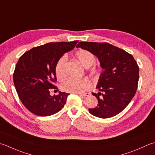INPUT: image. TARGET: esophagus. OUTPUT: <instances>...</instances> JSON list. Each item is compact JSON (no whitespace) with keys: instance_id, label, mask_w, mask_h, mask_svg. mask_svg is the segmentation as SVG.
Returning <instances> with one entry per match:
<instances>
[{"instance_id":"1","label":"esophagus","mask_w":155,"mask_h":155,"mask_svg":"<svg viewBox=\"0 0 155 155\" xmlns=\"http://www.w3.org/2000/svg\"><path fill=\"white\" fill-rule=\"evenodd\" d=\"M78 95H79L81 96H83V97H87V96H89L91 95L90 93H77Z\"/></svg>"}]
</instances>
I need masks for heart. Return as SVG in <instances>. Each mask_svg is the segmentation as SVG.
Wrapping results in <instances>:
<instances>
[{"label":"heart","mask_w":155,"mask_h":155,"mask_svg":"<svg viewBox=\"0 0 155 155\" xmlns=\"http://www.w3.org/2000/svg\"><path fill=\"white\" fill-rule=\"evenodd\" d=\"M75 56L84 67H89L94 63L95 57L93 53L87 50H79L75 53ZM66 58L65 56H62L58 60L55 66V73L58 79H62L65 77V64ZM98 68L94 66L91 68V72L95 74L98 71ZM92 84L87 78L76 79V78H68L62 84V90L65 92L72 93H83L91 89Z\"/></svg>","instance_id":"heart-1"}]
</instances>
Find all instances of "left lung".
<instances>
[{
    "label": "left lung",
    "mask_w": 155,
    "mask_h": 155,
    "mask_svg": "<svg viewBox=\"0 0 155 155\" xmlns=\"http://www.w3.org/2000/svg\"><path fill=\"white\" fill-rule=\"evenodd\" d=\"M77 47L97 57L104 69L97 85L100 92L93 93L98 99V105L89 109V113L100 118L120 114L130 104L137 90L139 67L134 57L107 42L80 41Z\"/></svg>",
    "instance_id": "8db88e82"
}]
</instances>
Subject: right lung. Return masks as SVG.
Here are the masks:
<instances>
[{
	"mask_svg": "<svg viewBox=\"0 0 155 155\" xmlns=\"http://www.w3.org/2000/svg\"><path fill=\"white\" fill-rule=\"evenodd\" d=\"M78 41L50 42L27 51L15 66L13 81L19 99L32 114L49 116L62 110L69 93L50 95L57 81L55 66L63 54L72 50Z\"/></svg>",
	"mask_w": 155,
	"mask_h": 155,
	"instance_id": "add662e5",
	"label": "right lung"
}]
</instances>
